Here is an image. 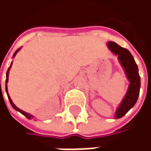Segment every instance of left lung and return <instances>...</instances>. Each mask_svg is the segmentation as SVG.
I'll return each mask as SVG.
<instances>
[{"mask_svg":"<svg viewBox=\"0 0 151 151\" xmlns=\"http://www.w3.org/2000/svg\"><path fill=\"white\" fill-rule=\"evenodd\" d=\"M107 46L114 55L117 56L120 65L129 82L126 94L118 105L114 115L116 119H120L133 108L137 101L141 88V78L135 60L129 50L119 46L112 41L108 42Z\"/></svg>","mask_w":151,"mask_h":151,"instance_id":"obj_1","label":"left lung"}]
</instances>
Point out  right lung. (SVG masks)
I'll return each mask as SVG.
<instances>
[{
  "mask_svg": "<svg viewBox=\"0 0 151 151\" xmlns=\"http://www.w3.org/2000/svg\"><path fill=\"white\" fill-rule=\"evenodd\" d=\"M22 47H19L18 50H16L15 51V52L14 53V55H13V58H14L15 56H16V54L19 52V50L21 49ZM12 65H13V61L11 62V64H10V65H9V67L8 70H7V73H6V80H5V91H6V94H7V96H8L9 98V102H10V104H11V106L13 107V108H14L16 111H19L20 113H22L23 116H25L27 117V119H29V120H31V119H33L34 118V116L33 115H31V114L28 113V112H26V111H22V110H21L20 108H18V107H16L15 106V104L13 103V101H12L11 98H10V96H9V95L8 93V86H7V83H8V80H9V70H10V69H11V66ZM1 82V81H0Z\"/></svg>",
  "mask_w": 151,
  "mask_h": 151,
  "instance_id": "add662e5",
  "label": "right lung"
}]
</instances>
